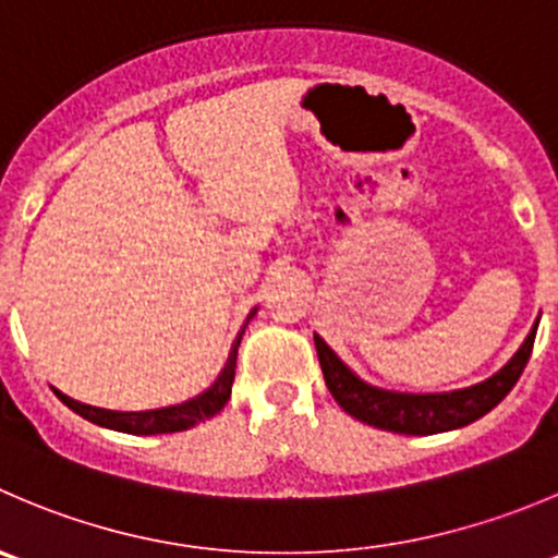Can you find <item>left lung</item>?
Instances as JSON below:
<instances>
[{"mask_svg": "<svg viewBox=\"0 0 558 558\" xmlns=\"http://www.w3.org/2000/svg\"><path fill=\"white\" fill-rule=\"evenodd\" d=\"M537 324L534 322L532 332L526 335L521 349L515 351L510 362L494 373L485 381L474 384L466 389H452V392H392V389L373 387V384L362 381L327 343L324 338L313 335L318 351V365H322L324 381H327L329 392L338 400L340 409L351 414L360 423L373 425V428L392 430V434L405 436H430L445 434V430L463 428V425L474 423L480 416L488 414L494 405H499L507 398L515 381L521 378L523 367H526L529 356L534 349V335H537Z\"/></svg>", "mask_w": 558, "mask_h": 558, "instance_id": "8db88e82", "label": "left lung"}]
</instances>
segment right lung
Here are the masks:
<instances>
[{
    "instance_id": "add662e5",
    "label": "right lung",
    "mask_w": 558,
    "mask_h": 558,
    "mask_svg": "<svg viewBox=\"0 0 558 558\" xmlns=\"http://www.w3.org/2000/svg\"><path fill=\"white\" fill-rule=\"evenodd\" d=\"M256 316V307L251 311L247 322ZM247 322L242 324L240 335H236L234 345L229 351V360L226 367L220 371V376L215 378V384L209 389H204L196 398L185 400V403L166 405V409H153V411H111V409H97V405H86L81 400L68 398L64 392L53 389L59 395L68 409H73L75 414H81L89 423L100 425V428L119 430V434H133V436H155V434H177V430H187L193 425L204 423L209 416L218 414L231 398V384H234V371H236V349H240V340L245 335Z\"/></svg>"
}]
</instances>
